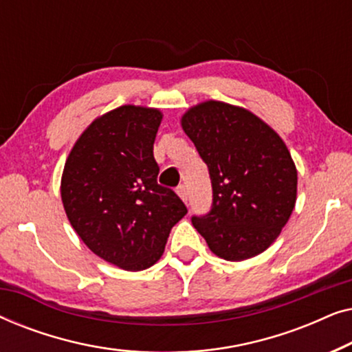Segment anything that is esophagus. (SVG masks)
Masks as SVG:
<instances>
[{
    "label": "esophagus",
    "instance_id": "obj_1",
    "mask_svg": "<svg viewBox=\"0 0 352 352\" xmlns=\"http://www.w3.org/2000/svg\"><path fill=\"white\" fill-rule=\"evenodd\" d=\"M176 192H177V195H179L181 199L187 204V195H189V194H187V187L186 186H179V187H177Z\"/></svg>",
    "mask_w": 352,
    "mask_h": 352
}]
</instances>
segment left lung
<instances>
[{"instance_id": "1", "label": "left lung", "mask_w": 352, "mask_h": 352, "mask_svg": "<svg viewBox=\"0 0 352 352\" xmlns=\"http://www.w3.org/2000/svg\"><path fill=\"white\" fill-rule=\"evenodd\" d=\"M213 187L211 210L192 224L216 256L243 261L278 237L296 204L298 173L274 129L247 109L206 100L181 118Z\"/></svg>"}]
</instances>
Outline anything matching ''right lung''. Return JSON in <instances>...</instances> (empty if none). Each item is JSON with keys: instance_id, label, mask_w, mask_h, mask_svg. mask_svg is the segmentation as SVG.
<instances>
[{"instance_id": "right-lung-1", "label": "right lung", "mask_w": 352, "mask_h": 352, "mask_svg": "<svg viewBox=\"0 0 352 352\" xmlns=\"http://www.w3.org/2000/svg\"><path fill=\"white\" fill-rule=\"evenodd\" d=\"M162 117L139 105L104 113L75 142L62 173L72 228L91 252L124 271L155 264L187 213L175 190L157 182L153 142Z\"/></svg>"}]
</instances>
